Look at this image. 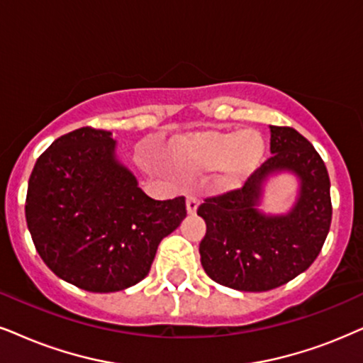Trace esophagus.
<instances>
[{
	"label": "esophagus",
	"mask_w": 363,
	"mask_h": 363,
	"mask_svg": "<svg viewBox=\"0 0 363 363\" xmlns=\"http://www.w3.org/2000/svg\"><path fill=\"white\" fill-rule=\"evenodd\" d=\"M186 206H187V213H189V214H196L197 206H199V199H197L196 196H187Z\"/></svg>",
	"instance_id": "1"
}]
</instances>
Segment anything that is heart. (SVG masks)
Returning <instances> with one entry per match:
<instances>
[{
	"instance_id": "1",
	"label": "heart",
	"mask_w": 363,
	"mask_h": 363,
	"mask_svg": "<svg viewBox=\"0 0 363 363\" xmlns=\"http://www.w3.org/2000/svg\"><path fill=\"white\" fill-rule=\"evenodd\" d=\"M264 154V140L251 128L204 130L181 137L174 144V157L187 171L221 167L223 181L235 184L253 172Z\"/></svg>"
}]
</instances>
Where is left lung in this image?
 Listing matches in <instances>:
<instances>
[{
	"mask_svg": "<svg viewBox=\"0 0 363 363\" xmlns=\"http://www.w3.org/2000/svg\"><path fill=\"white\" fill-rule=\"evenodd\" d=\"M272 157L245 184L206 197L197 214L206 221L201 264L213 281L240 291H268L310 268L332 223L330 177L311 142L293 127L269 125ZM290 168L302 179L296 208L286 216L261 215L254 206L269 173Z\"/></svg>",
	"mask_w": 363,
	"mask_h": 363,
	"instance_id": "8db88e82",
	"label": "left lung"
}]
</instances>
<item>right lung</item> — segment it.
Segmentation results:
<instances>
[{
  "mask_svg": "<svg viewBox=\"0 0 363 363\" xmlns=\"http://www.w3.org/2000/svg\"><path fill=\"white\" fill-rule=\"evenodd\" d=\"M104 128L58 137L36 160L26 223L36 251L58 278L110 293L147 277L162 238L186 218V197L155 201L117 162Z\"/></svg>",
  "mask_w": 363,
  "mask_h": 363,
  "instance_id": "1",
  "label": "right lung"
}]
</instances>
